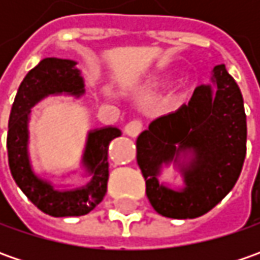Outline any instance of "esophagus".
Wrapping results in <instances>:
<instances>
[{"mask_svg": "<svg viewBox=\"0 0 260 260\" xmlns=\"http://www.w3.org/2000/svg\"><path fill=\"white\" fill-rule=\"evenodd\" d=\"M142 130H143V123L140 120H132L124 127L125 135H128L130 137H137L142 133Z\"/></svg>", "mask_w": 260, "mask_h": 260, "instance_id": "esophagus-1", "label": "esophagus"}]
</instances>
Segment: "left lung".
<instances>
[{
  "label": "left lung",
  "instance_id": "left-lung-1",
  "mask_svg": "<svg viewBox=\"0 0 260 260\" xmlns=\"http://www.w3.org/2000/svg\"><path fill=\"white\" fill-rule=\"evenodd\" d=\"M243 96L225 66H214L211 82L197 86L188 104L153 120L137 137V165L156 213L195 218L214 208L239 179L246 156ZM172 165L179 190L158 181Z\"/></svg>",
  "mask_w": 260,
  "mask_h": 260
}]
</instances>
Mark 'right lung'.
Masks as SVG:
<instances>
[{"instance_id":"right-lung-1","label":"right lung","mask_w":260,"mask_h":260,"mask_svg":"<svg viewBox=\"0 0 260 260\" xmlns=\"http://www.w3.org/2000/svg\"><path fill=\"white\" fill-rule=\"evenodd\" d=\"M85 94L84 78L75 60L46 57L23 79L8 120V165L15 184L33 204L52 217L85 215L103 201L108 182V145L121 136L118 127L107 125L89 130L82 153V168L91 179L79 188L55 185L36 174L28 153V123L31 108L49 95Z\"/></svg>"}]
</instances>
